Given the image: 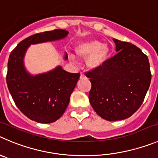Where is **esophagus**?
I'll use <instances>...</instances> for the list:
<instances>
[{
  "label": "esophagus",
  "instance_id": "esophagus-1",
  "mask_svg": "<svg viewBox=\"0 0 158 158\" xmlns=\"http://www.w3.org/2000/svg\"><path fill=\"white\" fill-rule=\"evenodd\" d=\"M84 77H85V76H84V75L82 74V73H81V75H80V79H83Z\"/></svg>",
  "mask_w": 158,
  "mask_h": 158
}]
</instances>
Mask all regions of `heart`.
Instances as JSON below:
<instances>
[{"mask_svg": "<svg viewBox=\"0 0 158 158\" xmlns=\"http://www.w3.org/2000/svg\"><path fill=\"white\" fill-rule=\"evenodd\" d=\"M76 52L79 57L87 58L86 65L88 68L95 69L101 67L107 61L110 48L107 44H103L98 40H90L78 44Z\"/></svg>", "mask_w": 158, "mask_h": 158, "instance_id": "b5f03b06", "label": "heart"}]
</instances>
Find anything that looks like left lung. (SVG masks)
Wrapping results in <instances>:
<instances>
[{
  "label": "left lung",
  "instance_id": "obj_1",
  "mask_svg": "<svg viewBox=\"0 0 158 158\" xmlns=\"http://www.w3.org/2000/svg\"><path fill=\"white\" fill-rule=\"evenodd\" d=\"M113 40L117 54L101 67L85 72L92 85L91 106L110 122L132 116L143 102L151 81L147 56L130 43Z\"/></svg>",
  "mask_w": 158,
  "mask_h": 158
}]
</instances>
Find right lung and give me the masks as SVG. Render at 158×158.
I'll return each instance as SVG.
<instances>
[{
	"label": "right lung",
	"instance_id": "1",
	"mask_svg": "<svg viewBox=\"0 0 158 158\" xmlns=\"http://www.w3.org/2000/svg\"><path fill=\"white\" fill-rule=\"evenodd\" d=\"M68 33L59 29L36 33L21 41L10 54L6 76L10 94L21 112L39 123H51L61 117L80 73H70L58 66L48 73L32 76L25 69L23 57L30 44L62 39Z\"/></svg>",
	"mask_w": 158,
	"mask_h": 158
}]
</instances>
